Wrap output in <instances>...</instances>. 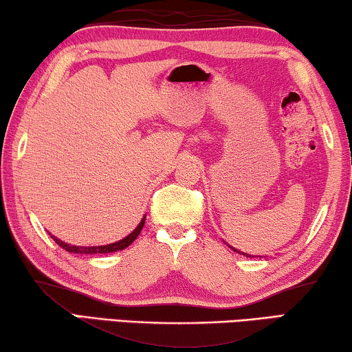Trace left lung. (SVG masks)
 Listing matches in <instances>:
<instances>
[{
	"label": "left lung",
	"instance_id": "left-lung-1",
	"mask_svg": "<svg viewBox=\"0 0 352 352\" xmlns=\"http://www.w3.org/2000/svg\"><path fill=\"white\" fill-rule=\"evenodd\" d=\"M230 248H232V250H234V252H237V253H241L239 250H236V248H234V247H230ZM242 255H247V253H242ZM247 256H250V255H247Z\"/></svg>",
	"mask_w": 352,
	"mask_h": 352
}]
</instances>
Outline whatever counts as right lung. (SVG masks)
<instances>
[{"label":"right lung","instance_id":"1","mask_svg":"<svg viewBox=\"0 0 352 352\" xmlns=\"http://www.w3.org/2000/svg\"><path fill=\"white\" fill-rule=\"evenodd\" d=\"M144 220H146V215L140 221L137 228H135L131 234L124 237V239L118 241V242H113V244H108V245H94V247H82V245H72V244H67V242H63L61 239H58L56 236H52V239L56 242V244L64 248V250L69 252V253H77V255H96V253H113V252H118V250H122V248H127L129 245L132 244V242L137 239L140 232H142L143 226H144Z\"/></svg>","mask_w":352,"mask_h":352}]
</instances>
